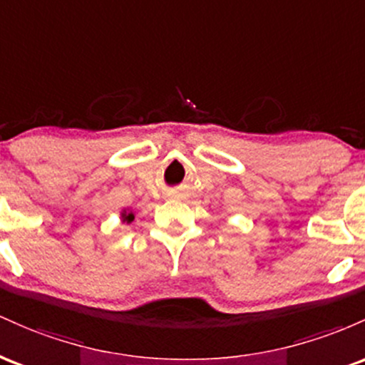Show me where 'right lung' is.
Masks as SVG:
<instances>
[{
	"label": "right lung",
	"mask_w": 365,
	"mask_h": 365,
	"mask_svg": "<svg viewBox=\"0 0 365 365\" xmlns=\"http://www.w3.org/2000/svg\"><path fill=\"white\" fill-rule=\"evenodd\" d=\"M120 217H122V222H125V224H130L134 220V214L130 210H124Z\"/></svg>",
	"instance_id": "1"
}]
</instances>
